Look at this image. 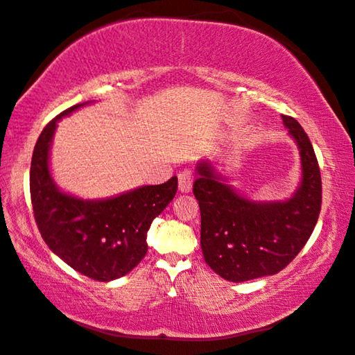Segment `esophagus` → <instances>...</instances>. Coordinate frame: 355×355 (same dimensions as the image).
Instances as JSON below:
<instances>
[{
  "label": "esophagus",
  "mask_w": 355,
  "mask_h": 355,
  "mask_svg": "<svg viewBox=\"0 0 355 355\" xmlns=\"http://www.w3.org/2000/svg\"><path fill=\"white\" fill-rule=\"evenodd\" d=\"M178 181H179V190H181L182 193H189L191 187H193V173L185 168V170L179 171Z\"/></svg>",
  "instance_id": "1"
}]
</instances>
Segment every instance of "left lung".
<instances>
[{
    "label": "left lung",
    "mask_w": 355,
    "mask_h": 355,
    "mask_svg": "<svg viewBox=\"0 0 355 355\" xmlns=\"http://www.w3.org/2000/svg\"><path fill=\"white\" fill-rule=\"evenodd\" d=\"M297 143L302 181L290 200L256 202L240 196L209 162L198 165L193 195L201 210L206 263L231 282L276 275L307 243L321 210V173L312 143L295 118L282 115Z\"/></svg>",
    "instance_id": "8db88e82"
}]
</instances>
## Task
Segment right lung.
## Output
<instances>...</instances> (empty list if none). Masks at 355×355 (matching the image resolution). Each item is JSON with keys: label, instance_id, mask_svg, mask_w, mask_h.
<instances>
[{"label": "right lung", "instance_id": "obj_1", "mask_svg": "<svg viewBox=\"0 0 355 355\" xmlns=\"http://www.w3.org/2000/svg\"><path fill=\"white\" fill-rule=\"evenodd\" d=\"M85 104L64 110L42 130L31 160V202L49 250L80 275L107 282L128 275L146 256L148 229L173 201L178 178L99 201L60 191L49 173V146L60 118Z\"/></svg>", "mask_w": 355, "mask_h": 355}]
</instances>
